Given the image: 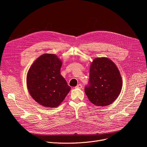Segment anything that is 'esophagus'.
I'll use <instances>...</instances> for the list:
<instances>
[{"mask_svg": "<svg viewBox=\"0 0 147 147\" xmlns=\"http://www.w3.org/2000/svg\"><path fill=\"white\" fill-rule=\"evenodd\" d=\"M82 87V86L81 84H78L76 87V88H81Z\"/></svg>", "mask_w": 147, "mask_h": 147, "instance_id": "esophagus-1", "label": "esophagus"}]
</instances>
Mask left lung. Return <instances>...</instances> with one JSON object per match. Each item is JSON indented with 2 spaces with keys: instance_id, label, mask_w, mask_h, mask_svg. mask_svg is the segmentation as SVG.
Listing matches in <instances>:
<instances>
[{
  "instance_id": "obj_1",
  "label": "left lung",
  "mask_w": 147,
  "mask_h": 147,
  "mask_svg": "<svg viewBox=\"0 0 147 147\" xmlns=\"http://www.w3.org/2000/svg\"><path fill=\"white\" fill-rule=\"evenodd\" d=\"M122 88L119 70L114 63L107 57L96 58L90 70L88 84L85 92L96 106H108L118 97Z\"/></svg>"
}]
</instances>
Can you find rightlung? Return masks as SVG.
<instances>
[{
  "label": "right lung",
  "mask_w": 147,
  "mask_h": 147,
  "mask_svg": "<svg viewBox=\"0 0 147 147\" xmlns=\"http://www.w3.org/2000/svg\"><path fill=\"white\" fill-rule=\"evenodd\" d=\"M62 62L53 54H44L31 66L27 86L32 98L48 108L58 107L71 88L60 74Z\"/></svg>",
  "instance_id": "obj_1"
}]
</instances>
